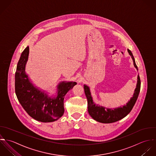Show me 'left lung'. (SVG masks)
<instances>
[{
	"label": "left lung",
	"mask_w": 156,
	"mask_h": 156,
	"mask_svg": "<svg viewBox=\"0 0 156 156\" xmlns=\"http://www.w3.org/2000/svg\"><path fill=\"white\" fill-rule=\"evenodd\" d=\"M129 55L131 56L133 64L135 68L138 70L137 67L135 62L134 58L132 52L130 50L127 49ZM84 92L87 99V107L88 112L90 116L94 120L104 124H109L115 122L125 118L132 110L134 107L137 99L138 98L139 94L140 89V80L139 75L137 76V81L136 87L134 90V92L133 96L130 98L128 102L122 107H119L115 108H108L99 105L95 104L94 102L93 98L90 93V90L89 86L84 84Z\"/></svg>",
	"instance_id": "left-lung-1"
}]
</instances>
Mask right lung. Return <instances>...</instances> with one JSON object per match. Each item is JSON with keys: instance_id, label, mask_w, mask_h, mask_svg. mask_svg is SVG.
<instances>
[{"instance_id": "1", "label": "right lung", "mask_w": 156, "mask_h": 156, "mask_svg": "<svg viewBox=\"0 0 156 156\" xmlns=\"http://www.w3.org/2000/svg\"><path fill=\"white\" fill-rule=\"evenodd\" d=\"M29 46L22 52L15 74V92L17 98L27 113L33 119L42 122H51L60 118L64 112L66 94L76 83L62 81L57 86V94L50 96L35 86L25 72L28 60Z\"/></svg>"}]
</instances>
